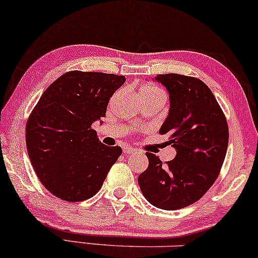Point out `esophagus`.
Wrapping results in <instances>:
<instances>
[{
  "label": "esophagus",
  "mask_w": 258,
  "mask_h": 258,
  "mask_svg": "<svg viewBox=\"0 0 258 258\" xmlns=\"http://www.w3.org/2000/svg\"><path fill=\"white\" fill-rule=\"evenodd\" d=\"M122 150H123V153H126V155H130V153H135L136 152V149L131 148L130 145H123Z\"/></svg>",
  "instance_id": "1"
}]
</instances>
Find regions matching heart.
<instances>
[{"label":"heart","instance_id":"obj_1","mask_svg":"<svg viewBox=\"0 0 258 258\" xmlns=\"http://www.w3.org/2000/svg\"><path fill=\"white\" fill-rule=\"evenodd\" d=\"M140 97H142V100H151L156 99V97H165V95L159 88L146 86L140 89Z\"/></svg>","mask_w":258,"mask_h":258}]
</instances>
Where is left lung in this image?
Listing matches in <instances>:
<instances>
[{"label": "left lung", "instance_id": "left-lung-1", "mask_svg": "<svg viewBox=\"0 0 258 258\" xmlns=\"http://www.w3.org/2000/svg\"><path fill=\"white\" fill-rule=\"evenodd\" d=\"M167 88L169 114L159 130L176 149L172 161L146 152L149 167L138 183L146 200L161 210H180L198 201L219 175L229 144V127L210 88L195 77L158 75Z\"/></svg>", "mask_w": 258, "mask_h": 258}]
</instances>
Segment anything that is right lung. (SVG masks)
Returning <instances> with one entry per match:
<instances>
[{
	"label": "right lung",
	"instance_id": "add662e5",
	"mask_svg": "<svg viewBox=\"0 0 258 258\" xmlns=\"http://www.w3.org/2000/svg\"><path fill=\"white\" fill-rule=\"evenodd\" d=\"M125 76L69 71L44 91L26 125V146L34 171L54 197L87 200L102 187L122 150L99 142L94 122Z\"/></svg>",
	"mask_w": 258,
	"mask_h": 258
}]
</instances>
